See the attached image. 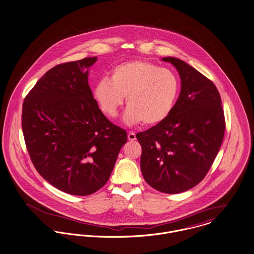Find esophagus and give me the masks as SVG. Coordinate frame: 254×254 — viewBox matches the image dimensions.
<instances>
[{
  "instance_id": "1",
  "label": "esophagus",
  "mask_w": 254,
  "mask_h": 254,
  "mask_svg": "<svg viewBox=\"0 0 254 254\" xmlns=\"http://www.w3.org/2000/svg\"><path fill=\"white\" fill-rule=\"evenodd\" d=\"M128 139H129V140H131V141L135 140V134L134 132H129V133H128Z\"/></svg>"
}]
</instances>
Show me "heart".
<instances>
[{"mask_svg":"<svg viewBox=\"0 0 254 254\" xmlns=\"http://www.w3.org/2000/svg\"><path fill=\"white\" fill-rule=\"evenodd\" d=\"M180 93V81L168 68L135 60L113 68L111 80L101 79L94 87V98L102 112L115 118L126 96L123 119L128 124L142 122L154 126L167 119Z\"/></svg>","mask_w":254,"mask_h":254,"instance_id":"heart-1","label":"heart"}]
</instances>
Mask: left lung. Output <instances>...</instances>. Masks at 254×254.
I'll return each instance as SVG.
<instances>
[{
  "instance_id": "left-lung-1",
  "label": "left lung",
  "mask_w": 254,
  "mask_h": 254,
  "mask_svg": "<svg viewBox=\"0 0 254 254\" xmlns=\"http://www.w3.org/2000/svg\"><path fill=\"white\" fill-rule=\"evenodd\" d=\"M177 69L181 91L169 117L135 136L140 169L155 190L179 193L201 182L220 150L225 130L220 93L212 81L176 58H163Z\"/></svg>"
}]
</instances>
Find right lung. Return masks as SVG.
I'll return each mask as SVG.
<instances>
[{
	"mask_svg": "<svg viewBox=\"0 0 254 254\" xmlns=\"http://www.w3.org/2000/svg\"><path fill=\"white\" fill-rule=\"evenodd\" d=\"M96 57L56 65L26 96L22 130L38 173L69 194L88 195L104 186L127 141L107 119L88 85Z\"/></svg>",
	"mask_w": 254,
	"mask_h": 254,
	"instance_id": "right-lung-1",
	"label": "right lung"
}]
</instances>
